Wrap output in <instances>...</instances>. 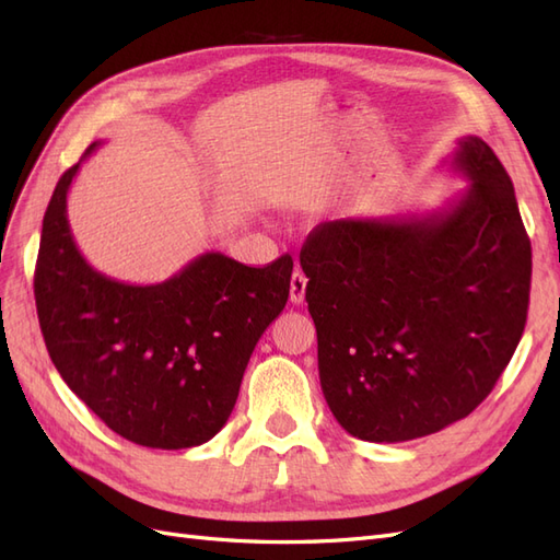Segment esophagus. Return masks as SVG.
Masks as SVG:
<instances>
[{
	"label": "esophagus",
	"instance_id": "obj_1",
	"mask_svg": "<svg viewBox=\"0 0 560 560\" xmlns=\"http://www.w3.org/2000/svg\"><path fill=\"white\" fill-rule=\"evenodd\" d=\"M305 291H307V277L302 275L300 269H295L291 277V302L293 305H302V302H305Z\"/></svg>",
	"mask_w": 560,
	"mask_h": 560
}]
</instances>
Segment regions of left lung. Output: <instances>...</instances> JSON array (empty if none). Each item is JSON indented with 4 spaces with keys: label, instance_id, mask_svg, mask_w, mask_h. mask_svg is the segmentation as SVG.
<instances>
[{
    "label": "left lung",
    "instance_id": "obj_1",
    "mask_svg": "<svg viewBox=\"0 0 560 560\" xmlns=\"http://www.w3.org/2000/svg\"><path fill=\"white\" fill-rule=\"evenodd\" d=\"M451 166L469 185L445 209L322 222L300 250L326 404L361 441L467 418L525 328L533 253L514 185L476 136Z\"/></svg>",
    "mask_w": 560,
    "mask_h": 560
}]
</instances>
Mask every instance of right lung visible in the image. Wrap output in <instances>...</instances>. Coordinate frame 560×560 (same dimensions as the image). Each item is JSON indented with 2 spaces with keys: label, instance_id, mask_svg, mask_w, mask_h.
I'll return each instance as SVG.
<instances>
[{
  "label": "right lung",
  "instance_id": "obj_1",
  "mask_svg": "<svg viewBox=\"0 0 560 560\" xmlns=\"http://www.w3.org/2000/svg\"><path fill=\"white\" fill-rule=\"evenodd\" d=\"M79 164L60 175L42 225L35 300L49 357L126 441L162 451L211 441L232 415L260 335L285 307L291 255L248 267L209 250L162 283L109 279L70 232Z\"/></svg>",
  "mask_w": 560,
  "mask_h": 560
}]
</instances>
